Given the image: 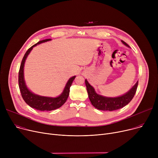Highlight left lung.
Instances as JSON below:
<instances>
[{"mask_svg": "<svg viewBox=\"0 0 158 158\" xmlns=\"http://www.w3.org/2000/svg\"><path fill=\"white\" fill-rule=\"evenodd\" d=\"M121 41L127 47H130L125 41L122 40ZM85 84L89 101L95 108L102 111H111L119 110L131 102L136 94L138 81L136 82V84L127 93L115 97H105L97 94L94 88L89 83L87 79H85Z\"/></svg>", "mask_w": 158, "mask_h": 158, "instance_id": "8db88e82", "label": "left lung"}]
</instances>
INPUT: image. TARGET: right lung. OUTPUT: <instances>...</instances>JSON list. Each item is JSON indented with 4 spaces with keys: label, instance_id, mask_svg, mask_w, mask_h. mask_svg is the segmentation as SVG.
<instances>
[{
    "label": "right lung",
    "instance_id": "add662e5",
    "mask_svg": "<svg viewBox=\"0 0 158 158\" xmlns=\"http://www.w3.org/2000/svg\"><path fill=\"white\" fill-rule=\"evenodd\" d=\"M51 40V39L41 40L27 50L22 59L19 73V84L23 99L29 106L40 111H52L60 108L61 106H62L67 100L70 93V88L72 84V82L76 77L73 76L70 77L66 82L63 92L59 96L56 97H45L35 94L32 93L27 88L24 79V64L27 57L35 47Z\"/></svg>",
    "mask_w": 158,
    "mask_h": 158
}]
</instances>
